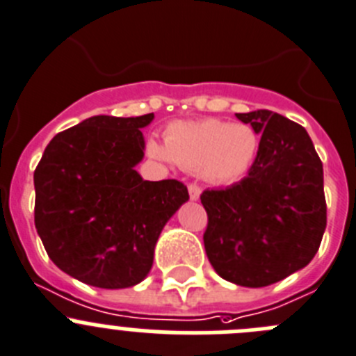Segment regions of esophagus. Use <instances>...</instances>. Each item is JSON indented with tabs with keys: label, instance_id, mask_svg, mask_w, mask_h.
<instances>
[{
	"label": "esophagus",
	"instance_id": "34e87169",
	"mask_svg": "<svg viewBox=\"0 0 356 356\" xmlns=\"http://www.w3.org/2000/svg\"><path fill=\"white\" fill-rule=\"evenodd\" d=\"M188 191H189V198H191V200H198V198H200L202 189H200V186L195 184V182H191V184L188 186Z\"/></svg>",
	"mask_w": 356,
	"mask_h": 356
}]
</instances>
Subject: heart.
<instances>
[{
  "instance_id": "b5f03b06",
  "label": "heart",
  "mask_w": 356,
  "mask_h": 356,
  "mask_svg": "<svg viewBox=\"0 0 356 356\" xmlns=\"http://www.w3.org/2000/svg\"><path fill=\"white\" fill-rule=\"evenodd\" d=\"M258 135L248 124H230L219 119L174 122L165 133V147L156 142L149 151L179 167L202 172L216 182H234L244 177L258 152Z\"/></svg>"
}]
</instances>
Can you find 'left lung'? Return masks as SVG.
I'll return each mask as SVG.
<instances>
[{
	"mask_svg": "<svg viewBox=\"0 0 356 356\" xmlns=\"http://www.w3.org/2000/svg\"><path fill=\"white\" fill-rule=\"evenodd\" d=\"M261 133L242 181L200 195L205 253L219 275L261 288L304 268L327 227L323 165L304 126L272 111L235 114Z\"/></svg>",
	"mask_w": 356,
	"mask_h": 356,
	"instance_id": "obj_1",
	"label": "left lung"
}]
</instances>
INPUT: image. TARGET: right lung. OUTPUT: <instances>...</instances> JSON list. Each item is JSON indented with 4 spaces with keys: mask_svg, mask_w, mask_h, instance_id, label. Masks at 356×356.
<instances>
[{
    "mask_svg": "<svg viewBox=\"0 0 356 356\" xmlns=\"http://www.w3.org/2000/svg\"><path fill=\"white\" fill-rule=\"evenodd\" d=\"M154 114L95 115L58 133L35 168V227L49 258L96 288L149 274L163 227L189 198L181 181H144V135Z\"/></svg>",
    "mask_w": 356,
    "mask_h": 356,
    "instance_id": "obj_1",
    "label": "right lung"
}]
</instances>
